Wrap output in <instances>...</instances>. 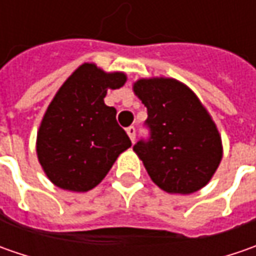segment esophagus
<instances>
[{
  "mask_svg": "<svg viewBox=\"0 0 256 256\" xmlns=\"http://www.w3.org/2000/svg\"><path fill=\"white\" fill-rule=\"evenodd\" d=\"M126 134H128V136L131 138V141H135V134H136V130H135V126H128L126 128Z\"/></svg>",
  "mask_w": 256,
  "mask_h": 256,
  "instance_id": "esophagus-1",
  "label": "esophagus"
}]
</instances>
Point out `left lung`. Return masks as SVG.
Returning a JSON list of instances; mask_svg holds the SVG:
<instances>
[{"label":"left lung","instance_id":"obj_1","mask_svg":"<svg viewBox=\"0 0 256 256\" xmlns=\"http://www.w3.org/2000/svg\"><path fill=\"white\" fill-rule=\"evenodd\" d=\"M134 91L146 106L148 136L134 145L161 190L192 194L211 180L222 158L221 136L188 86L170 78L140 80Z\"/></svg>","mask_w":256,"mask_h":256}]
</instances>
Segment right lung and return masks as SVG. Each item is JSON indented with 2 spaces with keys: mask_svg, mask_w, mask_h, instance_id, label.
<instances>
[{
  "mask_svg": "<svg viewBox=\"0 0 256 256\" xmlns=\"http://www.w3.org/2000/svg\"><path fill=\"white\" fill-rule=\"evenodd\" d=\"M122 72L106 74L81 65L54 96L36 136V154L46 176L68 191L92 190L105 178L131 140L104 102L106 90L122 86Z\"/></svg>",
  "mask_w": 256,
  "mask_h": 256,
  "instance_id": "obj_1",
  "label": "right lung"
}]
</instances>
